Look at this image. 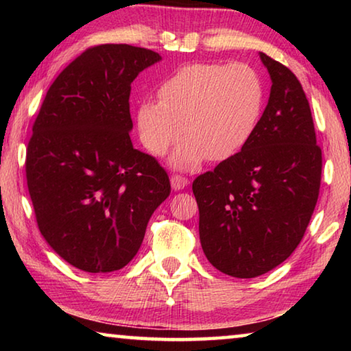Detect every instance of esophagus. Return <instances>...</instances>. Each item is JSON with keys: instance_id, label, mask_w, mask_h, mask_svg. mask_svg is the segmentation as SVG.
I'll list each match as a JSON object with an SVG mask.
<instances>
[{"instance_id": "esophagus-1", "label": "esophagus", "mask_w": 351, "mask_h": 351, "mask_svg": "<svg viewBox=\"0 0 351 351\" xmlns=\"http://www.w3.org/2000/svg\"><path fill=\"white\" fill-rule=\"evenodd\" d=\"M170 182H171V189L173 190H182L189 184V180L181 175H173L170 178Z\"/></svg>"}]
</instances>
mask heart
I'll return each mask as SVG.
<instances>
[{"label": "heart", "mask_w": 351, "mask_h": 351, "mask_svg": "<svg viewBox=\"0 0 351 351\" xmlns=\"http://www.w3.org/2000/svg\"><path fill=\"white\" fill-rule=\"evenodd\" d=\"M136 112L142 145L161 156L184 139L170 162L190 170L209 158L224 161L243 150L257 128L265 102L263 83L247 63H190L175 71Z\"/></svg>", "instance_id": "heart-1"}]
</instances>
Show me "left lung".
<instances>
[{
    "label": "left lung",
    "instance_id": "8db88e82",
    "mask_svg": "<svg viewBox=\"0 0 351 351\" xmlns=\"http://www.w3.org/2000/svg\"><path fill=\"white\" fill-rule=\"evenodd\" d=\"M260 58L272 86L252 138L192 184L206 257L239 278L265 274L294 252L316 207L322 175L304 88L285 64L263 52Z\"/></svg>",
    "mask_w": 351,
    "mask_h": 351
}]
</instances>
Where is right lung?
Wrapping results in <instances>:
<instances>
[{"label": "right lung", "mask_w": 351, "mask_h": 351, "mask_svg": "<svg viewBox=\"0 0 351 351\" xmlns=\"http://www.w3.org/2000/svg\"><path fill=\"white\" fill-rule=\"evenodd\" d=\"M159 60L145 47H88L58 74L34 122L26 180L38 229L85 272L128 265L170 195L167 171L130 139L132 82Z\"/></svg>", "instance_id": "1"}]
</instances>
